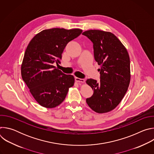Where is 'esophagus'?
Returning <instances> with one entry per match:
<instances>
[{
	"instance_id": "1",
	"label": "esophagus",
	"mask_w": 154,
	"mask_h": 154,
	"mask_svg": "<svg viewBox=\"0 0 154 154\" xmlns=\"http://www.w3.org/2000/svg\"><path fill=\"white\" fill-rule=\"evenodd\" d=\"M75 82H77V83H85V80L82 79L75 77Z\"/></svg>"
}]
</instances>
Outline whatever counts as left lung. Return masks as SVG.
<instances>
[{
    "label": "left lung",
    "mask_w": 154,
    "mask_h": 154,
    "mask_svg": "<svg viewBox=\"0 0 154 154\" xmlns=\"http://www.w3.org/2000/svg\"><path fill=\"white\" fill-rule=\"evenodd\" d=\"M82 35L93 42L94 58L100 66V80L90 79L86 82L94 91L86 101L95 112L107 113L119 104L128 90L131 77L129 55L111 32L90 30Z\"/></svg>",
    "instance_id": "obj_1"
}]
</instances>
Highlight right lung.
<instances>
[{
  "label": "right lung",
  "mask_w": 154,
  "mask_h": 154,
  "mask_svg": "<svg viewBox=\"0 0 154 154\" xmlns=\"http://www.w3.org/2000/svg\"><path fill=\"white\" fill-rule=\"evenodd\" d=\"M82 32L79 29H46L37 33L28 45L21 64V75L42 106H58L74 86V77L63 74L53 64L60 63L66 46Z\"/></svg>",
  "instance_id": "right-lung-1"
}]
</instances>
